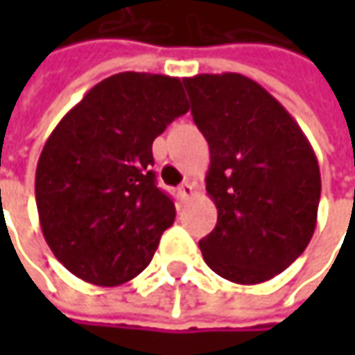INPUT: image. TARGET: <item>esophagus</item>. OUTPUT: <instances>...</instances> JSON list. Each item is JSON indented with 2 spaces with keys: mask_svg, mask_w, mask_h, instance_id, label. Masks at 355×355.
<instances>
[{
  "mask_svg": "<svg viewBox=\"0 0 355 355\" xmlns=\"http://www.w3.org/2000/svg\"><path fill=\"white\" fill-rule=\"evenodd\" d=\"M178 196L184 199V201H185V199H189L191 196H193V185H191V184L180 185V189H178Z\"/></svg>",
  "mask_w": 355,
  "mask_h": 355,
  "instance_id": "1",
  "label": "esophagus"
}]
</instances>
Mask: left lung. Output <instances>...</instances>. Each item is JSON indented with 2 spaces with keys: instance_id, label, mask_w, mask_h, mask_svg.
<instances>
[{
  "instance_id": "left-lung-1",
  "label": "left lung",
  "mask_w": 355,
  "mask_h": 355,
  "mask_svg": "<svg viewBox=\"0 0 355 355\" xmlns=\"http://www.w3.org/2000/svg\"><path fill=\"white\" fill-rule=\"evenodd\" d=\"M184 85L209 144L205 189L217 207L201 254L231 282L270 280L314 235L322 189L316 154L288 110L249 76L196 75Z\"/></svg>"
}]
</instances>
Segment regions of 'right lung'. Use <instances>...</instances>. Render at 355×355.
<instances>
[{"label":"right lung","mask_w":355,"mask_h":355,"mask_svg":"<svg viewBox=\"0 0 355 355\" xmlns=\"http://www.w3.org/2000/svg\"><path fill=\"white\" fill-rule=\"evenodd\" d=\"M187 110L178 76L130 71L92 87L51 132L35 201L49 249L75 277L118 286L150 265L175 219L152 144Z\"/></svg>","instance_id":"1"}]
</instances>
